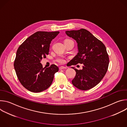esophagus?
I'll return each instance as SVG.
<instances>
[{
	"label": "esophagus",
	"instance_id": "esophagus-1",
	"mask_svg": "<svg viewBox=\"0 0 127 127\" xmlns=\"http://www.w3.org/2000/svg\"><path fill=\"white\" fill-rule=\"evenodd\" d=\"M67 67H64V66H61L59 67L60 70H62V69H66Z\"/></svg>",
	"mask_w": 127,
	"mask_h": 127
}]
</instances>
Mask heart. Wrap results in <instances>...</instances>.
I'll list each match as a JSON object with an SVG mask.
<instances>
[{"label":"heart","mask_w":127,"mask_h":127,"mask_svg":"<svg viewBox=\"0 0 127 127\" xmlns=\"http://www.w3.org/2000/svg\"><path fill=\"white\" fill-rule=\"evenodd\" d=\"M67 40H66V41H67ZM57 61L60 64H63L65 62V60L63 57H60L57 59Z\"/></svg>","instance_id":"obj_1"}]
</instances>
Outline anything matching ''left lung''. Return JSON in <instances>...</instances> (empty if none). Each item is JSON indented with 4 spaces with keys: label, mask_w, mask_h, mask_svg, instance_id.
Masks as SVG:
<instances>
[{
    "label": "left lung",
    "mask_w": 127,
    "mask_h": 127,
    "mask_svg": "<svg viewBox=\"0 0 127 127\" xmlns=\"http://www.w3.org/2000/svg\"><path fill=\"white\" fill-rule=\"evenodd\" d=\"M68 37L77 44V55L70 61V66L83 64L82 70L73 68L76 75L72 83L76 88L86 90L98 84L107 70L109 58L104 45L87 30L67 31Z\"/></svg>",
    "instance_id": "left-lung-1"
}]
</instances>
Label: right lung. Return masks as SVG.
Masks as SVG:
<instances>
[{"label": "right lung", "mask_w": 127, "mask_h": 127, "mask_svg": "<svg viewBox=\"0 0 127 127\" xmlns=\"http://www.w3.org/2000/svg\"><path fill=\"white\" fill-rule=\"evenodd\" d=\"M59 32H37L27 38L18 48L14 62L16 75L29 91L40 93L51 85L59 68L52 64L45 69L41 63L49 54L51 42Z\"/></svg>", "instance_id": "right-lung-1"}]
</instances>
